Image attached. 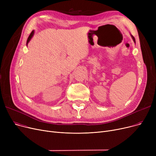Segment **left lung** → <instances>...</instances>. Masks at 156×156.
Here are the masks:
<instances>
[{
	"label": "left lung",
	"mask_w": 156,
	"mask_h": 156,
	"mask_svg": "<svg viewBox=\"0 0 156 156\" xmlns=\"http://www.w3.org/2000/svg\"><path fill=\"white\" fill-rule=\"evenodd\" d=\"M131 37H132V39H133V42L135 43V38L133 37V36H132V35H131Z\"/></svg>",
	"instance_id": "left-lung-1"
}]
</instances>
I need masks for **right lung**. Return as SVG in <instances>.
I'll return each mask as SVG.
<instances>
[{
    "mask_svg": "<svg viewBox=\"0 0 156 156\" xmlns=\"http://www.w3.org/2000/svg\"><path fill=\"white\" fill-rule=\"evenodd\" d=\"M34 33H35V31H34V30H33V31H31V34H30V36L28 37V40H27V46L28 45V44L29 43V42H30V41L31 40V39L32 38L33 36H34Z\"/></svg>",
    "mask_w": 156,
    "mask_h": 156,
    "instance_id": "obj_1",
    "label": "right lung"
}]
</instances>
